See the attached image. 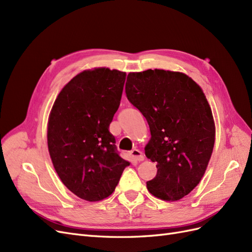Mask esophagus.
I'll list each match as a JSON object with an SVG mask.
<instances>
[{
	"label": "esophagus",
	"mask_w": 252,
	"mask_h": 252,
	"mask_svg": "<svg viewBox=\"0 0 252 252\" xmlns=\"http://www.w3.org/2000/svg\"><path fill=\"white\" fill-rule=\"evenodd\" d=\"M130 156H131L133 161H136V162H141V161H143V159H144L143 152L140 151L139 149H133V150H131Z\"/></svg>",
	"instance_id": "34e87169"
}]
</instances>
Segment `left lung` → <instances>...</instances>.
Listing matches in <instances>:
<instances>
[{
    "label": "left lung",
    "mask_w": 252,
    "mask_h": 252,
    "mask_svg": "<svg viewBox=\"0 0 252 252\" xmlns=\"http://www.w3.org/2000/svg\"><path fill=\"white\" fill-rule=\"evenodd\" d=\"M125 90L150 129L145 155L158 172L146 183L148 191L163 201H178L201 182L215 146L207 98L187 74L164 69L129 72Z\"/></svg>",
    "instance_id": "left-lung-1"
}]
</instances>
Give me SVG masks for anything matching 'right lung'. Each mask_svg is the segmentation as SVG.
<instances>
[{
  "mask_svg": "<svg viewBox=\"0 0 252 252\" xmlns=\"http://www.w3.org/2000/svg\"><path fill=\"white\" fill-rule=\"evenodd\" d=\"M125 79L126 72L106 67L84 70L60 91L49 114L53 167L63 184L88 202L108 197L130 165L118 155L109 132Z\"/></svg>",
  "mask_w": 252,
  "mask_h": 252,
  "instance_id": "add662e5",
  "label": "right lung"
}]
</instances>
